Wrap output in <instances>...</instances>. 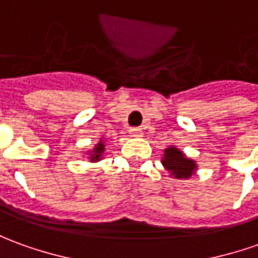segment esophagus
Returning <instances> with one entry per match:
<instances>
[{
  "label": "esophagus",
  "instance_id": "1",
  "mask_svg": "<svg viewBox=\"0 0 258 258\" xmlns=\"http://www.w3.org/2000/svg\"><path fill=\"white\" fill-rule=\"evenodd\" d=\"M130 136L138 138V137H143V130L141 128H130Z\"/></svg>",
  "mask_w": 258,
  "mask_h": 258
}]
</instances>
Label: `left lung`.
Instances as JSON below:
<instances>
[{"label":"left lung","instance_id":"1","mask_svg":"<svg viewBox=\"0 0 258 258\" xmlns=\"http://www.w3.org/2000/svg\"><path fill=\"white\" fill-rule=\"evenodd\" d=\"M162 165L166 171H169L171 176L178 179H186L190 178L196 171V162L194 159H189L185 157V154L175 148L173 145L168 147L164 151Z\"/></svg>","mask_w":258,"mask_h":258}]
</instances>
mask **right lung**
Segmentation results:
<instances>
[{
	"label": "right lung",
	"instance_id": "1",
	"mask_svg": "<svg viewBox=\"0 0 258 258\" xmlns=\"http://www.w3.org/2000/svg\"><path fill=\"white\" fill-rule=\"evenodd\" d=\"M104 140L101 138L100 140V143L93 148V151L89 152V155H90V162H97L100 159L103 158V152H104Z\"/></svg>",
	"mask_w": 258,
	"mask_h": 258
}]
</instances>
